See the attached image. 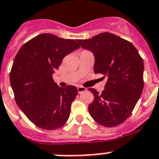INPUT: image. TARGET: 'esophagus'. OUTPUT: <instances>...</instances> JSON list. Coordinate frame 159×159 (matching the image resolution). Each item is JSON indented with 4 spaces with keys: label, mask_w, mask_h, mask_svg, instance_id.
<instances>
[{
    "label": "esophagus",
    "mask_w": 159,
    "mask_h": 159,
    "mask_svg": "<svg viewBox=\"0 0 159 159\" xmlns=\"http://www.w3.org/2000/svg\"><path fill=\"white\" fill-rule=\"evenodd\" d=\"M86 89L85 88V87H83V86H77V91H78V93H82L84 92V91H86Z\"/></svg>",
    "instance_id": "34e87169"
}]
</instances>
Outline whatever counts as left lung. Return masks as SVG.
I'll return each instance as SVG.
<instances>
[{"mask_svg":"<svg viewBox=\"0 0 159 159\" xmlns=\"http://www.w3.org/2000/svg\"><path fill=\"white\" fill-rule=\"evenodd\" d=\"M77 42L93 53L95 73L108 77L101 94L89 88L94 95V100L88 107L90 115L106 127L121 124L131 115L142 93V58L131 42L110 33L77 40Z\"/></svg>","mask_w":159,"mask_h":159,"instance_id":"obj_1","label":"left lung"}]
</instances>
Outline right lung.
I'll use <instances>...</instances> for the list:
<instances>
[{
    "label": "right lung",
    "instance_id": "right-lung-1",
    "mask_svg": "<svg viewBox=\"0 0 159 159\" xmlns=\"http://www.w3.org/2000/svg\"><path fill=\"white\" fill-rule=\"evenodd\" d=\"M74 40L43 33L26 42L17 53L10 80L18 106L40 128L64 126L77 95L74 86L60 87L52 74L67 55L78 49Z\"/></svg>",
    "mask_w": 159,
    "mask_h": 159
}]
</instances>
